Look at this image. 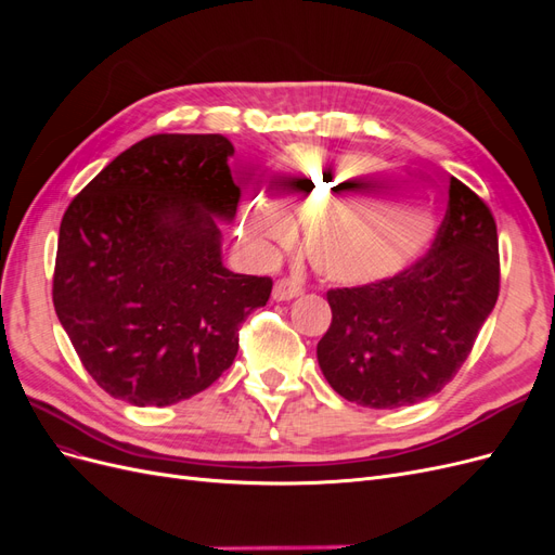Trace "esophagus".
<instances>
[{"label":"esophagus","mask_w":555,"mask_h":555,"mask_svg":"<svg viewBox=\"0 0 555 555\" xmlns=\"http://www.w3.org/2000/svg\"><path fill=\"white\" fill-rule=\"evenodd\" d=\"M300 294H304V287L296 280H278L275 287H273V298L275 300H292V298H298Z\"/></svg>","instance_id":"34e87169"}]
</instances>
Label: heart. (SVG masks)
I'll return each mask as SVG.
<instances>
[{
	"instance_id": "heart-1",
	"label": "heart",
	"mask_w": 555,
	"mask_h": 555,
	"mask_svg": "<svg viewBox=\"0 0 555 555\" xmlns=\"http://www.w3.org/2000/svg\"><path fill=\"white\" fill-rule=\"evenodd\" d=\"M280 164L275 203L308 222V259L324 280L361 287L393 278L433 243L438 220L426 204L405 194L393 206L373 192L396 178L386 162L292 147ZM276 207L261 196L245 201L243 227L251 238L263 245L289 241L292 224Z\"/></svg>"
}]
</instances>
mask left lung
<instances>
[{
    "instance_id": "obj_1",
    "label": "left lung",
    "mask_w": 555,
    "mask_h": 555,
    "mask_svg": "<svg viewBox=\"0 0 555 555\" xmlns=\"http://www.w3.org/2000/svg\"><path fill=\"white\" fill-rule=\"evenodd\" d=\"M498 292L493 212L451 178L447 215L426 257L393 278L326 294L333 322L317 345L319 367L357 405H414L461 371Z\"/></svg>"
}]
</instances>
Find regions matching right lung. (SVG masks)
I'll return each mask as SVG.
<instances>
[{"instance_id":"right-lung-1","label":"right lung","mask_w":555,"mask_h":555,"mask_svg":"<svg viewBox=\"0 0 555 555\" xmlns=\"http://www.w3.org/2000/svg\"><path fill=\"white\" fill-rule=\"evenodd\" d=\"M222 133H155L117 155L66 208L53 304L106 393L164 408L201 393L238 354L271 278L231 273L220 222L236 217Z\"/></svg>"}]
</instances>
